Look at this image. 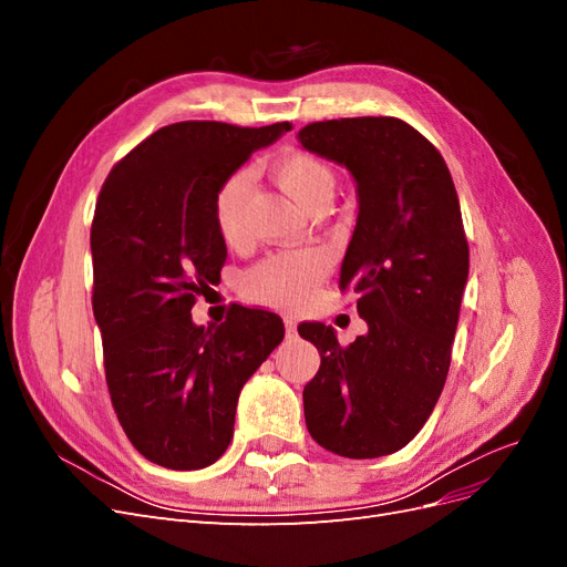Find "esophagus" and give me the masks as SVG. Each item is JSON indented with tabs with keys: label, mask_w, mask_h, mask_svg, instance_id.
<instances>
[{
	"label": "esophagus",
	"mask_w": 567,
	"mask_h": 567,
	"mask_svg": "<svg viewBox=\"0 0 567 567\" xmlns=\"http://www.w3.org/2000/svg\"><path fill=\"white\" fill-rule=\"evenodd\" d=\"M284 326H286V336H296V331H298V323H296V319L286 317V319H284Z\"/></svg>",
	"instance_id": "34e87169"
}]
</instances>
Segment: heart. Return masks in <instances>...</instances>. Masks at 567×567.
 Segmentation results:
<instances>
[{"mask_svg":"<svg viewBox=\"0 0 567 567\" xmlns=\"http://www.w3.org/2000/svg\"><path fill=\"white\" fill-rule=\"evenodd\" d=\"M274 179L288 196H293L305 210H315L321 203H331L336 192L333 169L312 153L296 151L279 158L271 167ZM252 179L246 169H238L221 182L213 200L215 227L221 241L236 246L246 236V205ZM326 274V255L317 248L284 250L269 255L255 265L246 277L244 288L255 300L269 307H296L312 296V290Z\"/></svg>","mask_w":567,"mask_h":567,"instance_id":"obj_1","label":"heart"}]
</instances>
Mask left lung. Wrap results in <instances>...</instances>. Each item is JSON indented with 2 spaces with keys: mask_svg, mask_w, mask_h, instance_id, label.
I'll use <instances>...</instances> for the list:
<instances>
[{
  "mask_svg": "<svg viewBox=\"0 0 567 567\" xmlns=\"http://www.w3.org/2000/svg\"><path fill=\"white\" fill-rule=\"evenodd\" d=\"M298 140L354 179L359 213L340 288L357 293L367 321L348 348L331 326H298L321 354L302 390L305 423L338 456H385L416 437L447 381L468 281L458 196L437 148L398 117L326 120Z\"/></svg>",
  "mask_w": 567,
  "mask_h": 567,
  "instance_id": "obj_1",
  "label": "left lung"
}]
</instances>
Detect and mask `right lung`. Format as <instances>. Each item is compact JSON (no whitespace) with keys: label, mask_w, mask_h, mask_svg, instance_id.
<instances>
[{"label":"right lung","mask_w":567,"mask_h":567,"mask_svg":"<svg viewBox=\"0 0 567 567\" xmlns=\"http://www.w3.org/2000/svg\"><path fill=\"white\" fill-rule=\"evenodd\" d=\"M288 130L210 120L161 127L99 194L92 305L106 383L125 435L163 468H205L227 452L241 388L284 340L274 312L234 305L227 321L205 329L192 307L227 260L213 217L217 188Z\"/></svg>","instance_id":"obj_1"}]
</instances>
